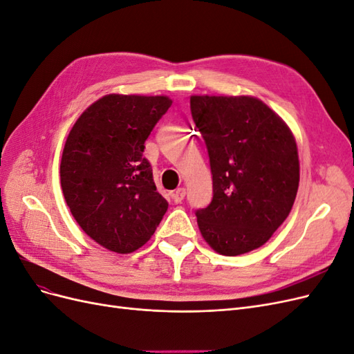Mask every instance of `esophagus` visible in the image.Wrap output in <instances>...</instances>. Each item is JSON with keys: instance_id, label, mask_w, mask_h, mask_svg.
I'll return each instance as SVG.
<instances>
[{"instance_id": "obj_1", "label": "esophagus", "mask_w": 354, "mask_h": 354, "mask_svg": "<svg viewBox=\"0 0 354 354\" xmlns=\"http://www.w3.org/2000/svg\"><path fill=\"white\" fill-rule=\"evenodd\" d=\"M185 196H186V189L185 187H178L173 192V199H174L176 203H180L181 201L185 199Z\"/></svg>"}]
</instances>
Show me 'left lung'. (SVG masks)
<instances>
[{
    "label": "left lung",
    "mask_w": 354,
    "mask_h": 354,
    "mask_svg": "<svg viewBox=\"0 0 354 354\" xmlns=\"http://www.w3.org/2000/svg\"><path fill=\"white\" fill-rule=\"evenodd\" d=\"M190 111L212 174V201L196 211L203 239L227 257L260 248L297 196L299 162L291 130L251 95H192Z\"/></svg>",
    "instance_id": "8db88e82"
}]
</instances>
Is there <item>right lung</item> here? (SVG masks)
Masks as SVG:
<instances>
[{"label":"right lung","mask_w":354,"mask_h":354,"mask_svg":"<svg viewBox=\"0 0 354 354\" xmlns=\"http://www.w3.org/2000/svg\"><path fill=\"white\" fill-rule=\"evenodd\" d=\"M171 104L167 95L108 94L82 112L66 138L63 196L81 229L106 250H138L168 209L143 152Z\"/></svg>","instance_id":"right-lung-1"}]
</instances>
